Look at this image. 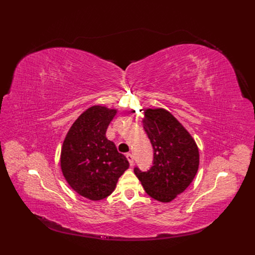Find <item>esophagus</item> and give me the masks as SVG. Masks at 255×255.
I'll return each mask as SVG.
<instances>
[{
  "label": "esophagus",
  "instance_id": "obj_1",
  "mask_svg": "<svg viewBox=\"0 0 255 255\" xmlns=\"http://www.w3.org/2000/svg\"><path fill=\"white\" fill-rule=\"evenodd\" d=\"M126 157H127L128 161H129V163H130L131 166H132L133 164H134V158H133V155H132L131 153H127V154H126Z\"/></svg>",
  "mask_w": 255,
  "mask_h": 255
}]
</instances>
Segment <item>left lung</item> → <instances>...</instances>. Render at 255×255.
Returning a JSON list of instances; mask_svg holds the SVG:
<instances>
[{
	"label": "left lung",
	"instance_id": "left-lung-1",
	"mask_svg": "<svg viewBox=\"0 0 255 255\" xmlns=\"http://www.w3.org/2000/svg\"><path fill=\"white\" fill-rule=\"evenodd\" d=\"M143 129L154 150L148 171L134 168L144 191L161 203H169L184 192L195 178L199 165L198 146L186 128L168 111H143Z\"/></svg>",
	"mask_w": 255,
	"mask_h": 255
}]
</instances>
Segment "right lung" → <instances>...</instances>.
<instances>
[{"mask_svg": "<svg viewBox=\"0 0 255 255\" xmlns=\"http://www.w3.org/2000/svg\"><path fill=\"white\" fill-rule=\"evenodd\" d=\"M116 114V109L102 105L89 107L75 120L63 141V176L76 193L90 200L111 195L129 167L127 158L105 136Z\"/></svg>", "mask_w": 255, "mask_h": 255, "instance_id": "right-lung-1", "label": "right lung"}]
</instances>
